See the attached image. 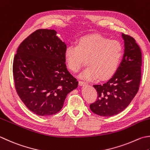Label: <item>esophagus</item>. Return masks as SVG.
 Instances as JSON below:
<instances>
[{
	"instance_id": "esophagus-1",
	"label": "esophagus",
	"mask_w": 150,
	"mask_h": 150,
	"mask_svg": "<svg viewBox=\"0 0 150 150\" xmlns=\"http://www.w3.org/2000/svg\"><path fill=\"white\" fill-rule=\"evenodd\" d=\"M79 85H80V86H84V85H86L87 84V83H86V82L82 81H79Z\"/></svg>"
}]
</instances>
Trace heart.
I'll return each instance as SVG.
<instances>
[{"instance_id": "b5f03b06", "label": "heart", "mask_w": 150, "mask_h": 150, "mask_svg": "<svg viewBox=\"0 0 150 150\" xmlns=\"http://www.w3.org/2000/svg\"><path fill=\"white\" fill-rule=\"evenodd\" d=\"M123 54V47L118 41L95 34L81 38L77 45L70 44L65 51L67 65L73 72L78 71L87 59L89 66L80 77L89 81L112 77L118 69Z\"/></svg>"}]
</instances>
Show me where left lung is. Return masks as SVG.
Instances as JSON below:
<instances>
[{
    "label": "left lung",
    "mask_w": 150,
    "mask_h": 150,
    "mask_svg": "<svg viewBox=\"0 0 150 150\" xmlns=\"http://www.w3.org/2000/svg\"><path fill=\"white\" fill-rule=\"evenodd\" d=\"M124 54L118 70L103 84H94L97 101L90 105L93 113L102 116L118 114L129 105L139 89L141 79L142 53L133 38L122 34Z\"/></svg>",
    "instance_id": "1"
}]
</instances>
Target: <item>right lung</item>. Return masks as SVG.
I'll return each mask as SVG.
<instances>
[{
  "label": "right lung",
  "mask_w": 150,
  "mask_h": 150,
  "mask_svg": "<svg viewBox=\"0 0 150 150\" xmlns=\"http://www.w3.org/2000/svg\"><path fill=\"white\" fill-rule=\"evenodd\" d=\"M54 30L40 29L20 44L13 59L15 87L21 101L38 116L55 114L79 82L66 65V44Z\"/></svg>",
  "instance_id": "1"
}]
</instances>
